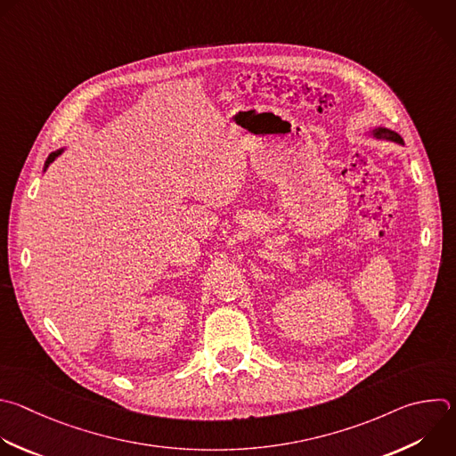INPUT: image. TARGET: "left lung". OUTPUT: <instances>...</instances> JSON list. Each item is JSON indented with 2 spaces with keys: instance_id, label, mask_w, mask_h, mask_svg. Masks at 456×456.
<instances>
[{
  "instance_id": "8db88e82",
  "label": "left lung",
  "mask_w": 456,
  "mask_h": 456,
  "mask_svg": "<svg viewBox=\"0 0 456 456\" xmlns=\"http://www.w3.org/2000/svg\"><path fill=\"white\" fill-rule=\"evenodd\" d=\"M374 135H376V137H385V139H390V141H395V142H403L401 135L395 134V132H392V130H388V128H376V130H374Z\"/></svg>"
}]
</instances>
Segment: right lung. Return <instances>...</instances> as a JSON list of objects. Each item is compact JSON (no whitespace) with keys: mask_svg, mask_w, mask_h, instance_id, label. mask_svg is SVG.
I'll return each mask as SVG.
<instances>
[{"mask_svg":"<svg viewBox=\"0 0 456 456\" xmlns=\"http://www.w3.org/2000/svg\"><path fill=\"white\" fill-rule=\"evenodd\" d=\"M61 151H62V150H59V151H53V154H50V158L46 159V167H48V165H50V163H52V161H53V159H55V158L61 154Z\"/></svg>","mask_w":456,"mask_h":456,"instance_id":"obj_1","label":"right lung"}]
</instances>
